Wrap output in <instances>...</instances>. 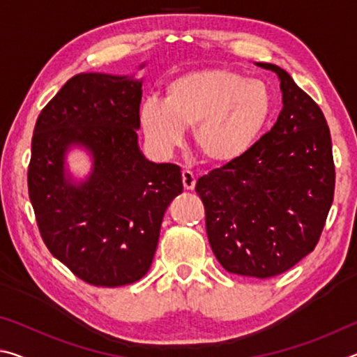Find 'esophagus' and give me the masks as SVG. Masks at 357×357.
<instances>
[{"label": "esophagus", "instance_id": "1", "mask_svg": "<svg viewBox=\"0 0 357 357\" xmlns=\"http://www.w3.org/2000/svg\"><path fill=\"white\" fill-rule=\"evenodd\" d=\"M195 183H197L195 174H193L189 170H184L183 172V185H184V189L185 190H193V187H195Z\"/></svg>", "mask_w": 357, "mask_h": 357}]
</instances>
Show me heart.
Instances as JSON below:
<instances>
[{
  "label": "heart",
  "instance_id": "heart-1",
  "mask_svg": "<svg viewBox=\"0 0 357 357\" xmlns=\"http://www.w3.org/2000/svg\"><path fill=\"white\" fill-rule=\"evenodd\" d=\"M273 94L257 78L228 69H200L165 86L164 102L151 98L140 108L148 143L168 154L192 128L193 143L213 164H229L250 151L273 114Z\"/></svg>",
  "mask_w": 357,
  "mask_h": 357
}]
</instances>
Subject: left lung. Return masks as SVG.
Here are the masks:
<instances>
[{"label": "left lung", "instance_id": "1", "mask_svg": "<svg viewBox=\"0 0 357 357\" xmlns=\"http://www.w3.org/2000/svg\"><path fill=\"white\" fill-rule=\"evenodd\" d=\"M282 112L250 151L197 181L214 255L228 273L268 279L315 249L328 219L335 167L328 123L285 70Z\"/></svg>", "mask_w": 357, "mask_h": 357}]
</instances>
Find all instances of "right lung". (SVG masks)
Listing matches in <instances>:
<instances>
[{"label":"right lung","mask_w":357,"mask_h":357,"mask_svg":"<svg viewBox=\"0 0 357 357\" xmlns=\"http://www.w3.org/2000/svg\"><path fill=\"white\" fill-rule=\"evenodd\" d=\"M142 82L77 74L34 126L28 193L47 249L94 287L140 280L153 263L168 204L183 192L178 165L153 164L138 149ZM70 144L92 151L90 178L63 176Z\"/></svg>","instance_id":"obj_1"}]
</instances>
